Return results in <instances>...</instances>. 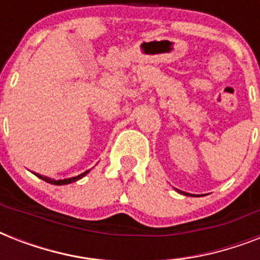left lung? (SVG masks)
<instances>
[{
	"instance_id": "8db88e82",
	"label": "left lung",
	"mask_w": 260,
	"mask_h": 260,
	"mask_svg": "<svg viewBox=\"0 0 260 260\" xmlns=\"http://www.w3.org/2000/svg\"><path fill=\"white\" fill-rule=\"evenodd\" d=\"M178 191H179V190H178ZM179 193H182V194H186V196H187V193H185V191H179Z\"/></svg>"
}]
</instances>
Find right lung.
<instances>
[{"label":"right lung","mask_w":260,"mask_h":260,"mask_svg":"<svg viewBox=\"0 0 260 260\" xmlns=\"http://www.w3.org/2000/svg\"><path fill=\"white\" fill-rule=\"evenodd\" d=\"M90 170L85 171V173L79 174V175H77V177H71V178H66V179H58V181H55V179H51V178L48 177H44V175H40V174H36L40 179H43V181L48 182V183H52V185H67V183H71V182H75L78 181V179H81L82 177H85L87 173H89Z\"/></svg>","instance_id":"1"}]
</instances>
